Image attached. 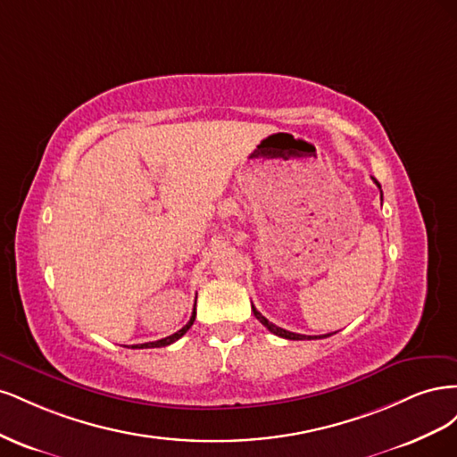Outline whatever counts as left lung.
Returning a JSON list of instances; mask_svg holds the SVG:
<instances>
[{
  "mask_svg": "<svg viewBox=\"0 0 457 457\" xmlns=\"http://www.w3.org/2000/svg\"><path fill=\"white\" fill-rule=\"evenodd\" d=\"M373 183H376L379 188H381V185L378 183V179H373ZM381 200H383V192H381ZM252 311H253V314H255V318L257 320L265 326L269 331H272L274 336H278V337H284V339H292V341H303V339H322V337H328V334L326 336H301V334H294V331H287V329H284V328H278L276 324H272V322H269L265 316H262L253 305H252Z\"/></svg>",
  "mask_w": 457,
  "mask_h": 457,
  "instance_id": "left-lung-1",
  "label": "left lung"
}]
</instances>
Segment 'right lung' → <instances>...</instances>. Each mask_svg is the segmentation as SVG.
I'll use <instances>...</instances> for the list:
<instances>
[{
  "mask_svg": "<svg viewBox=\"0 0 457 457\" xmlns=\"http://www.w3.org/2000/svg\"><path fill=\"white\" fill-rule=\"evenodd\" d=\"M195 318H196V305H195V311H192V316H190V320L187 322V326H183L181 329L179 331H175L173 336H168V337H163V339H158V341H150V343H141V345H131V349H156V347H168V345H171V343H175L177 339H181L187 331L190 329V326L195 324Z\"/></svg>",
  "mask_w": 457,
  "mask_h": 457,
  "instance_id": "obj_1",
  "label": "right lung"
}]
</instances>
